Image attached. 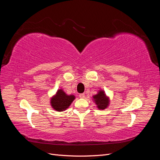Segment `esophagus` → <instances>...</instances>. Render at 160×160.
<instances>
[{
    "mask_svg": "<svg viewBox=\"0 0 160 160\" xmlns=\"http://www.w3.org/2000/svg\"><path fill=\"white\" fill-rule=\"evenodd\" d=\"M85 94L84 93H81L79 94V98H85Z\"/></svg>",
    "mask_w": 160,
    "mask_h": 160,
    "instance_id": "obj_1",
    "label": "esophagus"
}]
</instances>
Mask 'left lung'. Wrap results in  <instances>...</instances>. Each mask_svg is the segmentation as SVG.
<instances>
[{
	"instance_id": "left-lung-1",
	"label": "left lung",
	"mask_w": 160,
	"mask_h": 160,
	"mask_svg": "<svg viewBox=\"0 0 160 160\" xmlns=\"http://www.w3.org/2000/svg\"><path fill=\"white\" fill-rule=\"evenodd\" d=\"M92 100L95 103L97 108L99 110L107 109L110 104L109 97L106 95L103 89L98 90V93L92 96Z\"/></svg>"
}]
</instances>
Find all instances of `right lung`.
<instances>
[{
  "instance_id": "right-lung-1",
  "label": "right lung",
  "mask_w": 160,
  "mask_h": 160,
  "mask_svg": "<svg viewBox=\"0 0 160 160\" xmlns=\"http://www.w3.org/2000/svg\"><path fill=\"white\" fill-rule=\"evenodd\" d=\"M75 99L74 95H67L62 89H59L50 99L51 108L56 111H64Z\"/></svg>"
}]
</instances>
